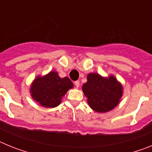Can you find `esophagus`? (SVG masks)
<instances>
[{
	"label": "esophagus",
	"mask_w": 152,
	"mask_h": 152,
	"mask_svg": "<svg viewBox=\"0 0 152 152\" xmlns=\"http://www.w3.org/2000/svg\"><path fill=\"white\" fill-rule=\"evenodd\" d=\"M75 85L76 86V88H79V86H80V81H79V80H76L75 82Z\"/></svg>",
	"instance_id": "1"
}]
</instances>
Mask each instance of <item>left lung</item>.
<instances>
[{
  "label": "left lung",
  "mask_w": 152,
  "mask_h": 152,
  "mask_svg": "<svg viewBox=\"0 0 152 152\" xmlns=\"http://www.w3.org/2000/svg\"><path fill=\"white\" fill-rule=\"evenodd\" d=\"M87 79L82 91L93 110L107 113L119 104L123 94V88L113 75L105 77L99 74L90 73Z\"/></svg>",
  "instance_id": "8db88e82"
}]
</instances>
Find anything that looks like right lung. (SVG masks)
<instances>
[{"label":"right lung","instance_id":"right-lung-1","mask_svg":"<svg viewBox=\"0 0 152 152\" xmlns=\"http://www.w3.org/2000/svg\"><path fill=\"white\" fill-rule=\"evenodd\" d=\"M74 84L68 77H60L57 72L51 71L44 76H37L30 86V95L42 107L54 108Z\"/></svg>","mask_w":152,"mask_h":152}]
</instances>
